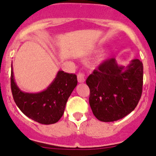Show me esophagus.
<instances>
[{"label":"esophagus","mask_w":156,"mask_h":156,"mask_svg":"<svg viewBox=\"0 0 156 156\" xmlns=\"http://www.w3.org/2000/svg\"><path fill=\"white\" fill-rule=\"evenodd\" d=\"M78 81L79 83H83L85 81V75L82 72L78 74Z\"/></svg>","instance_id":"esophagus-1"}]
</instances>
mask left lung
Segmentation results:
<instances>
[{
	"label": "left lung",
	"instance_id": "obj_1",
	"mask_svg": "<svg viewBox=\"0 0 156 156\" xmlns=\"http://www.w3.org/2000/svg\"><path fill=\"white\" fill-rule=\"evenodd\" d=\"M144 66L135 59L127 67L119 66L115 58L103 61L86 80L89 103L98 120L114 122L131 112L143 91Z\"/></svg>",
	"mask_w": 156,
	"mask_h": 156
}]
</instances>
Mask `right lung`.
<instances>
[{"label":"right lung","mask_w":156,"mask_h":156,"mask_svg":"<svg viewBox=\"0 0 156 156\" xmlns=\"http://www.w3.org/2000/svg\"><path fill=\"white\" fill-rule=\"evenodd\" d=\"M11 90L16 106L29 119L43 125H50L60 119L69 97L78 84L75 74L59 71L53 82L37 94L23 92L17 87L11 70Z\"/></svg>","instance_id":"add662e5"}]
</instances>
